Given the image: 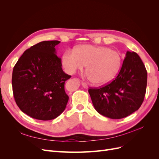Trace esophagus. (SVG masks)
I'll list each match as a JSON object with an SVG mask.
<instances>
[{
  "mask_svg": "<svg viewBox=\"0 0 159 159\" xmlns=\"http://www.w3.org/2000/svg\"><path fill=\"white\" fill-rule=\"evenodd\" d=\"M81 85H82L83 87H84V88H85V89L88 88V86L87 85V84H85V83H84V82H82V83H81Z\"/></svg>",
  "mask_w": 159,
  "mask_h": 159,
  "instance_id": "1",
  "label": "esophagus"
}]
</instances>
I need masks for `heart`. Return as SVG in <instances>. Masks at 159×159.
Segmentation results:
<instances>
[{"label": "heart", "instance_id": "heart-1", "mask_svg": "<svg viewBox=\"0 0 159 159\" xmlns=\"http://www.w3.org/2000/svg\"><path fill=\"white\" fill-rule=\"evenodd\" d=\"M61 64L69 74L82 70L85 65L86 78L95 85H104L117 75L122 64V56L117 50L105 46L81 45L74 50H67L62 56Z\"/></svg>", "mask_w": 159, "mask_h": 159}]
</instances>
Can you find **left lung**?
<instances>
[{
    "instance_id": "left-lung-1",
    "label": "left lung",
    "mask_w": 159,
    "mask_h": 159,
    "mask_svg": "<svg viewBox=\"0 0 159 159\" xmlns=\"http://www.w3.org/2000/svg\"><path fill=\"white\" fill-rule=\"evenodd\" d=\"M147 72L141 57L127 51L117 76L110 84L88 90L93 106L105 117H126L139 109L145 98Z\"/></svg>"
}]
</instances>
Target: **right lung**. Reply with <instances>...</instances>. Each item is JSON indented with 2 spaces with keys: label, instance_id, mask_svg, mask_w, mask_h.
Masks as SVG:
<instances>
[{
  "label": "right lung",
  "instance_id": "add662e5",
  "mask_svg": "<svg viewBox=\"0 0 159 159\" xmlns=\"http://www.w3.org/2000/svg\"><path fill=\"white\" fill-rule=\"evenodd\" d=\"M60 41H43L26 50L12 71L15 102L23 113L34 119L48 121L66 109L69 97L64 89L71 75L61 68L55 46Z\"/></svg>",
  "mask_w": 159,
  "mask_h": 159
}]
</instances>
